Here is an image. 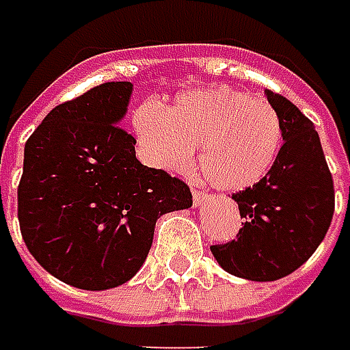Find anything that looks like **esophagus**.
<instances>
[{
    "instance_id": "1",
    "label": "esophagus",
    "mask_w": 350,
    "mask_h": 350,
    "mask_svg": "<svg viewBox=\"0 0 350 350\" xmlns=\"http://www.w3.org/2000/svg\"><path fill=\"white\" fill-rule=\"evenodd\" d=\"M206 199H208V195L204 191H193V206L195 208H199L202 202H206Z\"/></svg>"
}]
</instances>
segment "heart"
I'll use <instances>...</instances> for the list:
<instances>
[{
    "mask_svg": "<svg viewBox=\"0 0 350 350\" xmlns=\"http://www.w3.org/2000/svg\"><path fill=\"white\" fill-rule=\"evenodd\" d=\"M131 124L149 165L185 171L199 148L204 181L222 193H242L264 181L284 144L271 104L230 86L185 92L167 110L142 104Z\"/></svg>",
    "mask_w": 350,
    "mask_h": 350,
    "instance_id": "b5f03b06",
    "label": "heart"
}]
</instances>
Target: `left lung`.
<instances>
[{"label": "left lung", "mask_w": 350, "mask_h": 350, "mask_svg": "<svg viewBox=\"0 0 350 350\" xmlns=\"http://www.w3.org/2000/svg\"><path fill=\"white\" fill-rule=\"evenodd\" d=\"M284 126V146L270 175L232 195L244 226L228 244L211 246L222 270L273 282L304 266L323 242L335 211L333 177L313 122L288 98L266 90Z\"/></svg>", "instance_id": "1"}]
</instances>
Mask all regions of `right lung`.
Listing matches in <instances>:
<instances>
[{"instance_id": "add662e5", "label": "right lung", "mask_w": 350, "mask_h": 350, "mask_svg": "<svg viewBox=\"0 0 350 350\" xmlns=\"http://www.w3.org/2000/svg\"><path fill=\"white\" fill-rule=\"evenodd\" d=\"M131 82H106L53 108L25 144L17 217L31 256L68 286L118 288L148 258L161 215L193 204L189 187L139 163L120 128Z\"/></svg>"}]
</instances>
